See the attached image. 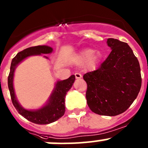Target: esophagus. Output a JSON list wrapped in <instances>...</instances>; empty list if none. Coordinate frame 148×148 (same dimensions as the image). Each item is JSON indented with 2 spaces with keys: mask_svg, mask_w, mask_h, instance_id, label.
Segmentation results:
<instances>
[{
  "mask_svg": "<svg viewBox=\"0 0 148 148\" xmlns=\"http://www.w3.org/2000/svg\"><path fill=\"white\" fill-rule=\"evenodd\" d=\"M75 76L76 78H77V79L81 78V77H82L81 74L79 73H75Z\"/></svg>",
  "mask_w": 148,
  "mask_h": 148,
  "instance_id": "1",
  "label": "esophagus"
}]
</instances>
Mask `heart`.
Returning <instances> with one entry per match:
<instances>
[{
  "label": "heart",
  "mask_w": 148,
  "mask_h": 148,
  "mask_svg": "<svg viewBox=\"0 0 148 148\" xmlns=\"http://www.w3.org/2000/svg\"><path fill=\"white\" fill-rule=\"evenodd\" d=\"M99 54H93V50H92L90 49H86L81 51L77 55L75 60L77 64H82L84 63L85 62H86L87 60L88 59L89 60L88 61V66L89 68H93L97 63L98 60H99Z\"/></svg>",
  "instance_id": "1"
}]
</instances>
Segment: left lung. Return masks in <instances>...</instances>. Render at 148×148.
<instances>
[{"instance_id": "8db88e82", "label": "left lung", "mask_w": 148, "mask_h": 148, "mask_svg": "<svg viewBox=\"0 0 148 148\" xmlns=\"http://www.w3.org/2000/svg\"><path fill=\"white\" fill-rule=\"evenodd\" d=\"M112 52L99 68L83 75L88 106L94 113L116 116L137 98L142 86L139 61L127 43L109 38Z\"/></svg>"}]
</instances>
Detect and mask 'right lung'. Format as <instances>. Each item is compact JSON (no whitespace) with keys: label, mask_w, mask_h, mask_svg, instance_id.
<instances>
[{"label":"right lung","mask_w":148,"mask_h":148,"mask_svg":"<svg viewBox=\"0 0 148 148\" xmlns=\"http://www.w3.org/2000/svg\"><path fill=\"white\" fill-rule=\"evenodd\" d=\"M52 52V48L45 45L32 47L18 52L11 61L10 73L8 77V86L11 101L17 112L21 116H24L25 119L34 124H47L52 123L63 116L65 112V97L67 92L72 87L75 77L74 75H73L66 80L58 81L55 85V90L51 95L48 103L40 109L36 111H29L21 107L16 98L13 86L14 71L16 65L27 57L41 54H49Z\"/></svg>","instance_id":"1"}]
</instances>
